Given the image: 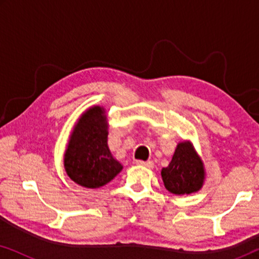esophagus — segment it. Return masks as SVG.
<instances>
[{"instance_id":"1","label":"esophagus","mask_w":259,"mask_h":259,"mask_svg":"<svg viewBox=\"0 0 259 259\" xmlns=\"http://www.w3.org/2000/svg\"><path fill=\"white\" fill-rule=\"evenodd\" d=\"M137 164H138V165H141V166H145V167H147V168H153V167H154L153 161H151V160H147V161L137 160Z\"/></svg>"}]
</instances>
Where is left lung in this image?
<instances>
[{
	"mask_svg": "<svg viewBox=\"0 0 259 259\" xmlns=\"http://www.w3.org/2000/svg\"><path fill=\"white\" fill-rule=\"evenodd\" d=\"M204 166L190 143L178 144L167 167L161 169L166 190L173 194H190L203 186Z\"/></svg>",
	"mask_w": 259,
	"mask_h": 259,
	"instance_id": "obj_1",
	"label": "left lung"
}]
</instances>
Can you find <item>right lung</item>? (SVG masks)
Instances as JSON below:
<instances>
[{"instance_id":"1","label":"right lung","mask_w":259,"mask_h":259,"mask_svg":"<svg viewBox=\"0 0 259 259\" xmlns=\"http://www.w3.org/2000/svg\"><path fill=\"white\" fill-rule=\"evenodd\" d=\"M104 114V108L95 106L81 116L65 154L67 175L87 189L106 185L122 169V165L112 157L108 148Z\"/></svg>"}]
</instances>
